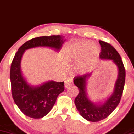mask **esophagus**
Here are the masks:
<instances>
[{
	"instance_id": "obj_1",
	"label": "esophagus",
	"mask_w": 134,
	"mask_h": 134,
	"mask_svg": "<svg viewBox=\"0 0 134 134\" xmlns=\"http://www.w3.org/2000/svg\"><path fill=\"white\" fill-rule=\"evenodd\" d=\"M73 83V80L72 78H68V79L65 81V84H64V87L66 88H68L69 86L72 85Z\"/></svg>"
}]
</instances>
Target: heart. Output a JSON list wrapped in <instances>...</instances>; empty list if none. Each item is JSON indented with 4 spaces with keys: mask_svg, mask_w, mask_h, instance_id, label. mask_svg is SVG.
Returning <instances> with one entry per match:
<instances>
[{
    "mask_svg": "<svg viewBox=\"0 0 134 134\" xmlns=\"http://www.w3.org/2000/svg\"><path fill=\"white\" fill-rule=\"evenodd\" d=\"M94 44L92 42L85 41L81 42L80 44L76 48L71 52V56L74 59H77L80 58L85 55L92 49V52L94 54H96L98 51V49L97 47H93Z\"/></svg>",
    "mask_w": 134,
    "mask_h": 134,
    "instance_id": "b5f03b06",
    "label": "heart"
}]
</instances>
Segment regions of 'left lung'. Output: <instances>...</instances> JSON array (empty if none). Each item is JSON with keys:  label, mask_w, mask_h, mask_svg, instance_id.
I'll list each match as a JSON object with an SVG mask.
<instances>
[{"label": "left lung", "mask_w": 134, "mask_h": 134, "mask_svg": "<svg viewBox=\"0 0 134 134\" xmlns=\"http://www.w3.org/2000/svg\"><path fill=\"white\" fill-rule=\"evenodd\" d=\"M99 43L102 50L99 54L100 59L111 60L119 70L113 93L104 103L97 104L90 100L86 92V80L91 76L92 73L75 76L73 79L74 84L79 90V93L75 100L77 110L84 119L93 122L103 120L115 109L120 102L125 81V67L120 54L109 43L102 41H99Z\"/></svg>", "instance_id": "obj_1"}]
</instances>
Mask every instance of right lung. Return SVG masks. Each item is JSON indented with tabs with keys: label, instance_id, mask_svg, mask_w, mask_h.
Segmentation results:
<instances>
[{
	"label": "right lung",
	"instance_id": "right-lung-1",
	"mask_svg": "<svg viewBox=\"0 0 134 134\" xmlns=\"http://www.w3.org/2000/svg\"><path fill=\"white\" fill-rule=\"evenodd\" d=\"M63 36H41L25 42L19 48L11 63L10 78L14 101L25 115L41 119L51 111L58 95L64 90V82L49 81L39 86H31L24 78L20 62L24 51L36 47H49L59 51L65 41Z\"/></svg>",
	"mask_w": 134,
	"mask_h": 134
}]
</instances>
